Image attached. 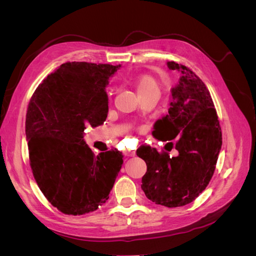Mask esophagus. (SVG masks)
I'll list each match as a JSON object with an SVG mask.
<instances>
[{
  "mask_svg": "<svg viewBox=\"0 0 256 256\" xmlns=\"http://www.w3.org/2000/svg\"><path fill=\"white\" fill-rule=\"evenodd\" d=\"M124 154H125L126 156H128V157H134L136 154V152L130 150H124Z\"/></svg>",
  "mask_w": 256,
  "mask_h": 256,
  "instance_id": "obj_1",
  "label": "esophagus"
}]
</instances>
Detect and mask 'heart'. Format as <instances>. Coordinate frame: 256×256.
Returning a JSON list of instances; mask_svg holds the SVG:
<instances>
[{
    "mask_svg": "<svg viewBox=\"0 0 256 256\" xmlns=\"http://www.w3.org/2000/svg\"><path fill=\"white\" fill-rule=\"evenodd\" d=\"M134 83L138 95L147 94V92H159L160 83L150 74H142L140 76H138L134 80Z\"/></svg>",
    "mask_w": 256,
    "mask_h": 256,
    "instance_id": "heart-1",
    "label": "heart"
}]
</instances>
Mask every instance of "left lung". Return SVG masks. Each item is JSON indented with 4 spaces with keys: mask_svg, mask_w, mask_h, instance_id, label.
Listing matches in <instances>:
<instances>
[{
    "mask_svg": "<svg viewBox=\"0 0 256 256\" xmlns=\"http://www.w3.org/2000/svg\"><path fill=\"white\" fill-rule=\"evenodd\" d=\"M180 74L172 90L168 113L154 122V136L174 140L177 157L166 150L141 146L136 154L147 166L141 188L152 202L180 207L193 202L210 182L222 145V132L214 102L204 82L191 69L168 62Z\"/></svg>",
    "mask_w": 256,
    "mask_h": 256,
    "instance_id": "8db88e82",
    "label": "left lung"
}]
</instances>
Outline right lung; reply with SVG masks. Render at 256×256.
<instances>
[{
    "mask_svg": "<svg viewBox=\"0 0 256 256\" xmlns=\"http://www.w3.org/2000/svg\"><path fill=\"white\" fill-rule=\"evenodd\" d=\"M120 67L67 62L30 97L26 118L30 166L46 198L65 214L97 210L122 168V152L95 156L83 140L85 127L104 122L108 79Z\"/></svg>",
    "mask_w": 256,
    "mask_h": 256,
    "instance_id": "1",
    "label": "right lung"
}]
</instances>
